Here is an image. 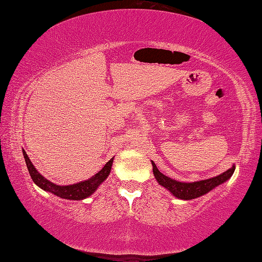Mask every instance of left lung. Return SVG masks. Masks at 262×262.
Wrapping results in <instances>:
<instances>
[{"mask_svg": "<svg viewBox=\"0 0 262 262\" xmlns=\"http://www.w3.org/2000/svg\"><path fill=\"white\" fill-rule=\"evenodd\" d=\"M152 164V171L154 176L156 178L157 183L163 186L164 188H166L173 196L180 200H193V199L200 198L202 195L207 194L208 192L214 189L217 186L222 185L225 181H228L234 172V164L232 167H230L223 173L214 177V178L200 180V181H194V183H184V181H178L174 179H171L170 177L163 174L161 171L158 170L156 164L151 161Z\"/></svg>", "mask_w": 262, "mask_h": 262, "instance_id": "1", "label": "left lung"}]
</instances>
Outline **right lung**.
Here are the masks:
<instances>
[{
    "instance_id": "1",
    "label": "right lung",
    "mask_w": 262,
    "mask_h": 262,
    "mask_svg": "<svg viewBox=\"0 0 262 262\" xmlns=\"http://www.w3.org/2000/svg\"><path fill=\"white\" fill-rule=\"evenodd\" d=\"M23 155H24V159H25L26 166H28L31 178H32L33 183L37 185L38 187H40L41 189L45 190V192H50L52 194H54L61 199L77 200V201L84 200V199L91 196V195L96 192L97 188L104 183L106 178L108 177V174L111 173V168H112V164L114 159V157L111 158L98 173L92 176L91 178L79 181V183L73 184V185L61 186V185H56L54 183H52V181L46 179L45 177L39 173L38 170L34 167V165L32 164V162H31V159L29 158L28 154H26L24 149H23Z\"/></svg>"
}]
</instances>
